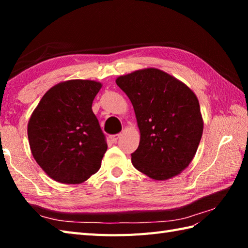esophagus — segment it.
I'll return each mask as SVG.
<instances>
[{"mask_svg":"<svg viewBox=\"0 0 248 248\" xmlns=\"http://www.w3.org/2000/svg\"><path fill=\"white\" fill-rule=\"evenodd\" d=\"M120 134H116V135H110L109 136V140H110V141H112V143H116V141H117L119 139H120Z\"/></svg>","mask_w":248,"mask_h":248,"instance_id":"1","label":"esophagus"}]
</instances>
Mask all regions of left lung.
I'll return each instance as SVG.
<instances>
[{
	"mask_svg": "<svg viewBox=\"0 0 248 248\" xmlns=\"http://www.w3.org/2000/svg\"><path fill=\"white\" fill-rule=\"evenodd\" d=\"M133 105L140 133L131 155L136 170L155 180H167L189 165L203 131L196 94L168 73L145 68L116 78Z\"/></svg>",
	"mask_w": 248,
	"mask_h": 248,
	"instance_id": "obj_1",
	"label": "left lung"
}]
</instances>
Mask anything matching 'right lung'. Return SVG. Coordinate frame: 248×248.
<instances>
[{
    "label": "right lung",
    "mask_w": 248,
    "mask_h": 248,
    "mask_svg": "<svg viewBox=\"0 0 248 248\" xmlns=\"http://www.w3.org/2000/svg\"><path fill=\"white\" fill-rule=\"evenodd\" d=\"M102 84L69 80L51 87L28 124L31 155L53 180L80 184L101 167L108 149L92 105Z\"/></svg>",
    "instance_id": "right-lung-1"
}]
</instances>
